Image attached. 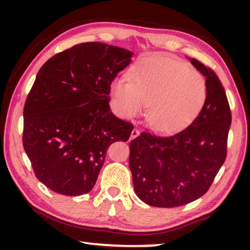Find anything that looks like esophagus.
Wrapping results in <instances>:
<instances>
[{"instance_id": "obj_1", "label": "esophagus", "mask_w": 250, "mask_h": 250, "mask_svg": "<svg viewBox=\"0 0 250 250\" xmlns=\"http://www.w3.org/2000/svg\"><path fill=\"white\" fill-rule=\"evenodd\" d=\"M140 135V131H139L138 129H133L132 132H131V135H130V139L132 140V139H135L137 137H139Z\"/></svg>"}]
</instances>
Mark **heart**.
Segmentation results:
<instances>
[{"instance_id":"b5f03b06","label":"heart","mask_w":250,"mask_h":250,"mask_svg":"<svg viewBox=\"0 0 250 250\" xmlns=\"http://www.w3.org/2000/svg\"><path fill=\"white\" fill-rule=\"evenodd\" d=\"M112 104L122 118L140 115L146 105V121L160 133L185 129L201 115L207 99L204 77L179 59L149 54L131 69L130 79L111 84Z\"/></svg>"}]
</instances>
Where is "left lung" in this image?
<instances>
[{
  "mask_svg": "<svg viewBox=\"0 0 250 250\" xmlns=\"http://www.w3.org/2000/svg\"><path fill=\"white\" fill-rule=\"evenodd\" d=\"M206 77L207 99L191 125L170 137L142 132L130 142L129 167L134 192L146 204L177 207L208 191L226 159L231 113L217 75L195 58Z\"/></svg>",
  "mask_w": 250,
  "mask_h": 250,
  "instance_id": "left-lung-1",
  "label": "left lung"
}]
</instances>
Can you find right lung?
<instances>
[{
  "mask_svg": "<svg viewBox=\"0 0 250 250\" xmlns=\"http://www.w3.org/2000/svg\"><path fill=\"white\" fill-rule=\"evenodd\" d=\"M133 53L104 43L78 44L42 66L24 105L23 146L49 189L89 193L110 145L128 141L133 125L110 110V86Z\"/></svg>",
  "mask_w": 250,
  "mask_h": 250,
  "instance_id": "obj_1",
  "label": "right lung"
}]
</instances>
